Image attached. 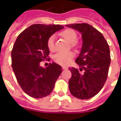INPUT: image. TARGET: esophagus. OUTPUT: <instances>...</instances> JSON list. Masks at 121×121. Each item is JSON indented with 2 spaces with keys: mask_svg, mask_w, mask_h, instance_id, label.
Here are the masks:
<instances>
[{
  "mask_svg": "<svg viewBox=\"0 0 121 121\" xmlns=\"http://www.w3.org/2000/svg\"><path fill=\"white\" fill-rule=\"evenodd\" d=\"M62 69L63 70H67V69H68V67L66 66H62Z\"/></svg>",
  "mask_w": 121,
  "mask_h": 121,
  "instance_id": "esophagus-1",
  "label": "esophagus"
}]
</instances>
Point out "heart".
Instances as JSON below:
<instances>
[{
  "mask_svg": "<svg viewBox=\"0 0 121 121\" xmlns=\"http://www.w3.org/2000/svg\"><path fill=\"white\" fill-rule=\"evenodd\" d=\"M60 35L67 41L70 43V46L72 48L77 49L78 48L79 44L77 41L78 35L74 30L71 29H65L60 33ZM47 47L51 52L55 50L54 36H51L48 38L47 40ZM73 57L74 54L71 51L66 53H58L55 55L54 60L59 64L64 65L69 63Z\"/></svg>",
  "mask_w": 121,
  "mask_h": 121,
  "instance_id": "obj_1",
  "label": "heart"
}]
</instances>
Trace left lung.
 Listing matches in <instances>:
<instances>
[{
    "label": "left lung",
    "instance_id": "left-lung-1",
    "mask_svg": "<svg viewBox=\"0 0 121 121\" xmlns=\"http://www.w3.org/2000/svg\"><path fill=\"white\" fill-rule=\"evenodd\" d=\"M68 27L82 33V48L75 62L80 71L69 67L72 77L68 82L70 93L80 99H88L100 91L105 84L111 63L109 44L100 32L86 23L72 24Z\"/></svg>",
    "mask_w": 121,
    "mask_h": 121
}]
</instances>
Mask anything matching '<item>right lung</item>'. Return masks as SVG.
I'll return each instance as SVG.
<instances>
[{"instance_id": "obj_1", "label": "right lung", "mask_w": 121, "mask_h": 121, "mask_svg": "<svg viewBox=\"0 0 121 121\" xmlns=\"http://www.w3.org/2000/svg\"><path fill=\"white\" fill-rule=\"evenodd\" d=\"M63 27L55 24H33L22 31L14 43L11 52L12 69L20 86L30 97L43 98L53 91L61 66L53 62L44 68L40 63L50 59L48 38Z\"/></svg>"}]
</instances>
